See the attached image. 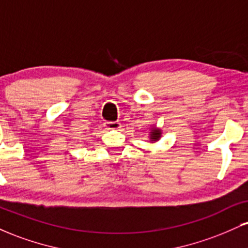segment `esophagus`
I'll use <instances>...</instances> for the list:
<instances>
[{
  "label": "esophagus",
  "mask_w": 248,
  "mask_h": 248,
  "mask_svg": "<svg viewBox=\"0 0 248 248\" xmlns=\"http://www.w3.org/2000/svg\"><path fill=\"white\" fill-rule=\"evenodd\" d=\"M105 127H106V129L116 130L119 128H121V124L119 121H107L105 122Z\"/></svg>",
  "instance_id": "obj_1"
}]
</instances>
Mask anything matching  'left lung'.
I'll list each match as a JSON object with an SVG mask.
<instances>
[{
  "label": "left lung",
  "mask_w": 248,
  "mask_h": 248,
  "mask_svg": "<svg viewBox=\"0 0 248 248\" xmlns=\"http://www.w3.org/2000/svg\"><path fill=\"white\" fill-rule=\"evenodd\" d=\"M161 138V130L157 129V128H152V132H150V141L155 142L157 140H160Z\"/></svg>",
  "instance_id": "obj_1"
}]
</instances>
